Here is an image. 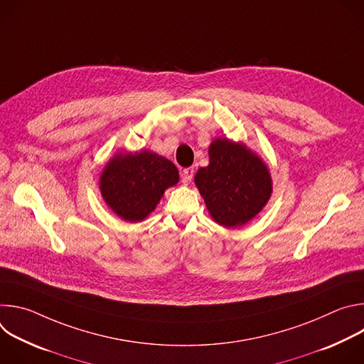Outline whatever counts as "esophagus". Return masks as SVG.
I'll use <instances>...</instances> for the list:
<instances>
[{
    "mask_svg": "<svg viewBox=\"0 0 364 364\" xmlns=\"http://www.w3.org/2000/svg\"><path fill=\"white\" fill-rule=\"evenodd\" d=\"M193 176H194V168H193V167H188V168H184V170H183V181H184L186 184L191 181Z\"/></svg>",
    "mask_w": 364,
    "mask_h": 364,
    "instance_id": "34e87169",
    "label": "esophagus"
}]
</instances>
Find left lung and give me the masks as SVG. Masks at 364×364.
I'll return each mask as SVG.
<instances>
[{"label":"left lung","instance_id":"obj_1","mask_svg":"<svg viewBox=\"0 0 364 364\" xmlns=\"http://www.w3.org/2000/svg\"><path fill=\"white\" fill-rule=\"evenodd\" d=\"M194 183L212 219L223 228H240L267 205L272 177L265 161L243 142L216 138L209 146V166Z\"/></svg>","mask_w":364,"mask_h":364}]
</instances>
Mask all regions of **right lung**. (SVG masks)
<instances>
[{"instance_id":"add662e5","label":"right lung","mask_w":364,"mask_h":364,"mask_svg":"<svg viewBox=\"0 0 364 364\" xmlns=\"http://www.w3.org/2000/svg\"><path fill=\"white\" fill-rule=\"evenodd\" d=\"M178 178L177 167L157 152L122 151L103 167L99 190L118 218L138 223L154 212L164 191L176 186Z\"/></svg>"}]
</instances>
